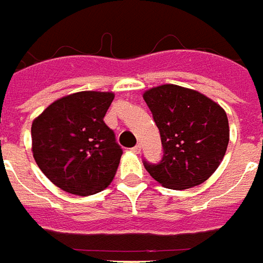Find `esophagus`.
Instances as JSON below:
<instances>
[{"instance_id": "esophagus-1", "label": "esophagus", "mask_w": 263, "mask_h": 263, "mask_svg": "<svg viewBox=\"0 0 263 263\" xmlns=\"http://www.w3.org/2000/svg\"><path fill=\"white\" fill-rule=\"evenodd\" d=\"M132 151H133L134 154H140L141 153V145H140V144L139 145H136V147L132 148Z\"/></svg>"}]
</instances>
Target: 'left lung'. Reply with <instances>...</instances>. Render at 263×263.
Listing matches in <instances>:
<instances>
[{
  "mask_svg": "<svg viewBox=\"0 0 263 263\" xmlns=\"http://www.w3.org/2000/svg\"><path fill=\"white\" fill-rule=\"evenodd\" d=\"M161 134L163 157L147 172L166 189L185 190L208 180L229 144V120L218 102L176 84L153 87L143 94Z\"/></svg>",
  "mask_w": 263,
  "mask_h": 263,
  "instance_id": "8db88e82",
  "label": "left lung"
}]
</instances>
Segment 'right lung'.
I'll list each match as a JSON object with an SVG mask.
<instances>
[{"label": "right lung", "instance_id": "obj_1", "mask_svg": "<svg viewBox=\"0 0 263 263\" xmlns=\"http://www.w3.org/2000/svg\"><path fill=\"white\" fill-rule=\"evenodd\" d=\"M115 94L79 91L45 108L31 123V151L41 172L74 195L106 189L119 166L122 148L104 122Z\"/></svg>", "mask_w": 263, "mask_h": 263}]
</instances>
